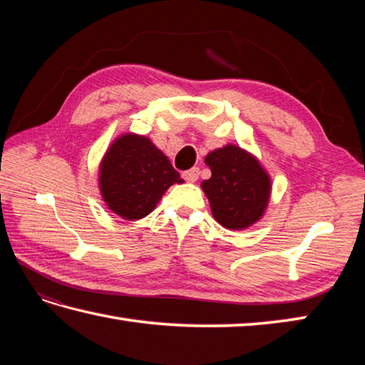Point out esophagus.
Returning <instances> with one entry per match:
<instances>
[{
  "mask_svg": "<svg viewBox=\"0 0 365 365\" xmlns=\"http://www.w3.org/2000/svg\"><path fill=\"white\" fill-rule=\"evenodd\" d=\"M182 177L187 182H196L197 177H199V168H191L188 170H185V173L182 174Z\"/></svg>",
  "mask_w": 365,
  "mask_h": 365,
  "instance_id": "obj_1",
  "label": "esophagus"
}]
</instances>
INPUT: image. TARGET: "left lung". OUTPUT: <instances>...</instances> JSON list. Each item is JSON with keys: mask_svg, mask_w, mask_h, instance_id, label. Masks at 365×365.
Masks as SVG:
<instances>
[{"mask_svg": "<svg viewBox=\"0 0 365 365\" xmlns=\"http://www.w3.org/2000/svg\"><path fill=\"white\" fill-rule=\"evenodd\" d=\"M212 177L202 182L215 220L227 229H246L268 204L269 178L259 161L237 145H226L207 155Z\"/></svg>", "mask_w": 365, "mask_h": 365, "instance_id": "1", "label": "left lung"}]
</instances>
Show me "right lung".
<instances>
[{
  "label": "right lung",
  "mask_w": 365,
  "mask_h": 365,
  "mask_svg": "<svg viewBox=\"0 0 365 365\" xmlns=\"http://www.w3.org/2000/svg\"><path fill=\"white\" fill-rule=\"evenodd\" d=\"M183 182L166 155L150 139L125 135L106 152L100 190L108 207L125 220L149 215L173 183Z\"/></svg>",
  "instance_id": "add662e5"
}]
</instances>
